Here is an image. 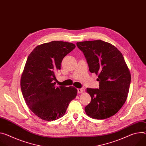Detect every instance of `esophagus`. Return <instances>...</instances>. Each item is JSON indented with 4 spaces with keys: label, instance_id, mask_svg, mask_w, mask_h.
<instances>
[{
    "label": "esophagus",
    "instance_id": "esophagus-1",
    "mask_svg": "<svg viewBox=\"0 0 146 146\" xmlns=\"http://www.w3.org/2000/svg\"><path fill=\"white\" fill-rule=\"evenodd\" d=\"M84 91V89L83 88H78L77 89V92L78 94H80V93H82V92H83Z\"/></svg>",
    "mask_w": 146,
    "mask_h": 146
}]
</instances>
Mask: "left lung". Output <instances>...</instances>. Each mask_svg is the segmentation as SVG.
<instances>
[{
	"label": "left lung",
	"mask_w": 146,
	"mask_h": 146,
	"mask_svg": "<svg viewBox=\"0 0 146 146\" xmlns=\"http://www.w3.org/2000/svg\"><path fill=\"white\" fill-rule=\"evenodd\" d=\"M76 44L90 72L98 77L99 88H87L91 100L84 108L86 114L97 119L108 118L120 110L127 97L131 75L124 58L115 46L101 40Z\"/></svg>",
	"instance_id": "1"
}]
</instances>
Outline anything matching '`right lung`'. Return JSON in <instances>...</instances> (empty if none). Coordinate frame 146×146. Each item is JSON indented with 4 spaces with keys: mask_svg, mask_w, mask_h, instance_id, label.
<instances>
[{
    "mask_svg": "<svg viewBox=\"0 0 146 146\" xmlns=\"http://www.w3.org/2000/svg\"><path fill=\"white\" fill-rule=\"evenodd\" d=\"M74 44L52 41L37 46L28 56L21 75L23 96L30 110L46 121L62 117L77 94L74 87H56L55 73L60 69L63 58Z\"/></svg>",
    "mask_w": 146,
    "mask_h": 146,
    "instance_id": "right-lung-1",
    "label": "right lung"
}]
</instances>
